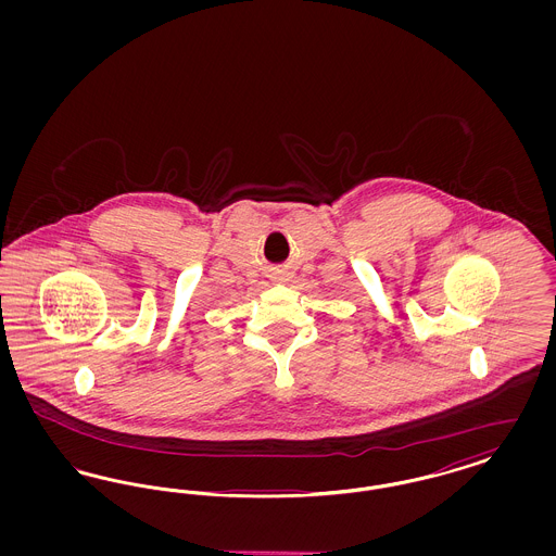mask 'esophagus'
Segmentation results:
<instances>
[{
  "instance_id": "esophagus-1",
  "label": "esophagus",
  "mask_w": 556,
  "mask_h": 556,
  "mask_svg": "<svg viewBox=\"0 0 556 556\" xmlns=\"http://www.w3.org/2000/svg\"><path fill=\"white\" fill-rule=\"evenodd\" d=\"M275 279H279V281H283V279H288V273H283V270H279L277 275H275Z\"/></svg>"
}]
</instances>
